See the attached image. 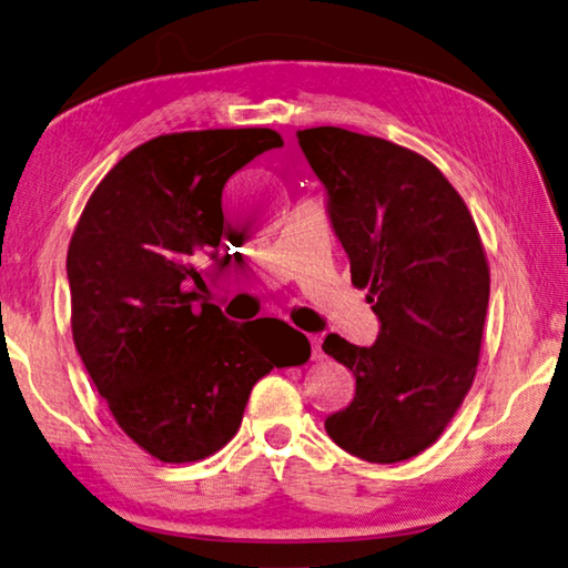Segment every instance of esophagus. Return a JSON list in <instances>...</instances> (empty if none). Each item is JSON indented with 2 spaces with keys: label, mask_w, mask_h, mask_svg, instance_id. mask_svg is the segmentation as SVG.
Here are the masks:
<instances>
[{
  "label": "esophagus",
  "mask_w": 568,
  "mask_h": 568,
  "mask_svg": "<svg viewBox=\"0 0 568 568\" xmlns=\"http://www.w3.org/2000/svg\"><path fill=\"white\" fill-rule=\"evenodd\" d=\"M308 341H312V358L314 361L324 358V351H321V338L318 336H308Z\"/></svg>",
  "instance_id": "1"
}]
</instances>
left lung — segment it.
Here are the masks:
<instances>
[{
	"instance_id": "1",
	"label": "left lung",
	"mask_w": 568,
	"mask_h": 568,
	"mask_svg": "<svg viewBox=\"0 0 568 568\" xmlns=\"http://www.w3.org/2000/svg\"><path fill=\"white\" fill-rule=\"evenodd\" d=\"M296 138L328 190L351 282L381 318L373 346L324 341L356 376V395L326 417V433L366 463H403L445 433L475 383L489 302L483 240L425 155L336 125Z\"/></svg>"
}]
</instances>
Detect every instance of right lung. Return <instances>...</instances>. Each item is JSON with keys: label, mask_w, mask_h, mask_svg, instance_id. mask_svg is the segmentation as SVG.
<instances>
[{"label": "right lung", "mask_w": 568, "mask_h": 568, "mask_svg": "<svg viewBox=\"0 0 568 568\" xmlns=\"http://www.w3.org/2000/svg\"><path fill=\"white\" fill-rule=\"evenodd\" d=\"M272 128L165 133L109 170L71 234V334L131 440L160 463H197L242 425L254 383L302 366L308 338L280 318L234 324L201 302L222 256V187Z\"/></svg>", "instance_id": "add662e5"}]
</instances>
